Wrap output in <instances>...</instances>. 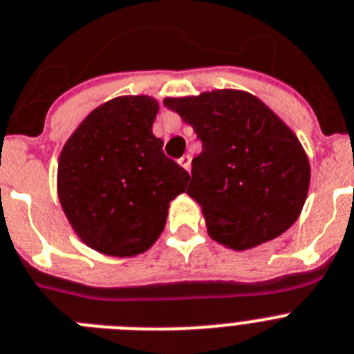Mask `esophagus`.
Segmentation results:
<instances>
[{"label":"esophagus","mask_w":354,"mask_h":354,"mask_svg":"<svg viewBox=\"0 0 354 354\" xmlns=\"http://www.w3.org/2000/svg\"><path fill=\"white\" fill-rule=\"evenodd\" d=\"M179 165L183 166L184 170H188V171H189V166H192V157H189V156H183V157H180V159H179Z\"/></svg>","instance_id":"obj_1"}]
</instances>
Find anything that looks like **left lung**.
I'll return each mask as SVG.
<instances>
[{
  "label": "left lung",
  "mask_w": 354,
  "mask_h": 354,
  "mask_svg": "<svg viewBox=\"0 0 354 354\" xmlns=\"http://www.w3.org/2000/svg\"><path fill=\"white\" fill-rule=\"evenodd\" d=\"M202 141L188 195L214 241L247 250L274 240L299 218L310 162L297 136L245 91L218 89L165 98Z\"/></svg>",
  "instance_id": "1"
}]
</instances>
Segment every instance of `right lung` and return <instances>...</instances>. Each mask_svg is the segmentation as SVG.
Segmentation results:
<instances>
[{"label": "right lung", "mask_w": 354, "mask_h": 354, "mask_svg": "<svg viewBox=\"0 0 354 354\" xmlns=\"http://www.w3.org/2000/svg\"><path fill=\"white\" fill-rule=\"evenodd\" d=\"M150 96H118L96 107L66 141L57 192L71 227L102 254L138 256L165 229L170 202L189 175L152 134Z\"/></svg>", "instance_id": "1"}]
</instances>
